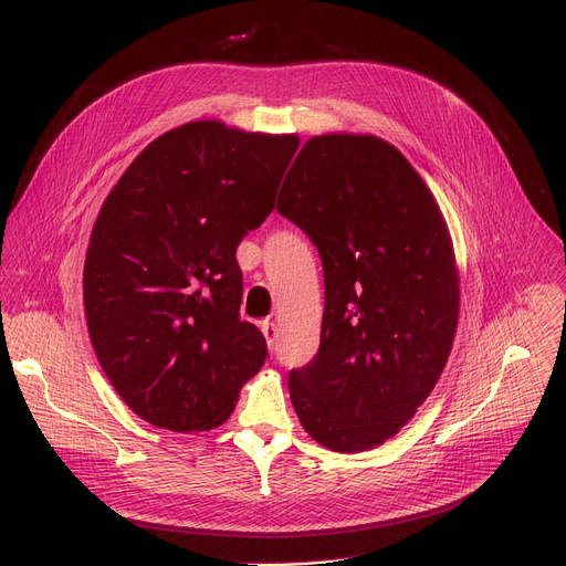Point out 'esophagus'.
I'll return each mask as SVG.
<instances>
[{
  "mask_svg": "<svg viewBox=\"0 0 566 566\" xmlns=\"http://www.w3.org/2000/svg\"><path fill=\"white\" fill-rule=\"evenodd\" d=\"M262 334H264V338H266V343H269V347L273 349V345H275V338H277V327H275V322H262Z\"/></svg>",
  "mask_w": 566,
  "mask_h": 566,
  "instance_id": "1",
  "label": "esophagus"
}]
</instances>
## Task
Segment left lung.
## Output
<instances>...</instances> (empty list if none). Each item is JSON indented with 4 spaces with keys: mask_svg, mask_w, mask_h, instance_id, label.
<instances>
[{
    "mask_svg": "<svg viewBox=\"0 0 566 566\" xmlns=\"http://www.w3.org/2000/svg\"><path fill=\"white\" fill-rule=\"evenodd\" d=\"M277 210L325 266L319 349L289 376L295 415L319 446L371 450L415 419L454 343L461 291L446 217L400 149L349 132L302 145Z\"/></svg>",
    "mask_w": 566,
    "mask_h": 566,
    "instance_id": "obj_1",
    "label": "left lung"
}]
</instances>
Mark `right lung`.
I'll return each mask as SVG.
<instances>
[{"label": "right lung", "instance_id": "add662e5", "mask_svg": "<svg viewBox=\"0 0 566 566\" xmlns=\"http://www.w3.org/2000/svg\"><path fill=\"white\" fill-rule=\"evenodd\" d=\"M297 145L295 134L190 120L154 138L107 195L85 258L87 329L143 421L212 430L262 369L266 340L239 317L234 253L271 214Z\"/></svg>", "mask_w": 566, "mask_h": 566}]
</instances>
